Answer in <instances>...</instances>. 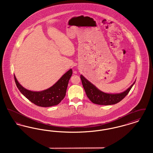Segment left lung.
I'll use <instances>...</instances> for the list:
<instances>
[{"mask_svg":"<svg viewBox=\"0 0 153 153\" xmlns=\"http://www.w3.org/2000/svg\"><path fill=\"white\" fill-rule=\"evenodd\" d=\"M80 78L82 84V86L89 99L93 103L103 105L115 104L120 102L128 94L131 90V88L132 87L135 82V81L131 85L130 87L128 88L122 93L111 94L104 93L98 89L94 85L87 80L81 74L80 75Z\"/></svg>","mask_w":153,"mask_h":153,"instance_id":"8db88e82","label":"left lung"}]
</instances>
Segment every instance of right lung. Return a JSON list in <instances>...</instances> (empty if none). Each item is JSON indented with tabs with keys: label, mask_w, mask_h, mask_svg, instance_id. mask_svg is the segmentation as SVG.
Returning a JSON list of instances; mask_svg holds the SVG:
<instances>
[{
	"label": "right lung",
	"mask_w": 153,
	"mask_h": 153,
	"mask_svg": "<svg viewBox=\"0 0 153 153\" xmlns=\"http://www.w3.org/2000/svg\"><path fill=\"white\" fill-rule=\"evenodd\" d=\"M72 75V69H71L52 87L40 92L31 91L23 87L16 80L15 74L14 79L19 91L30 102L39 107H48L57 105L64 99Z\"/></svg>",
	"instance_id": "right-lung-1"
}]
</instances>
